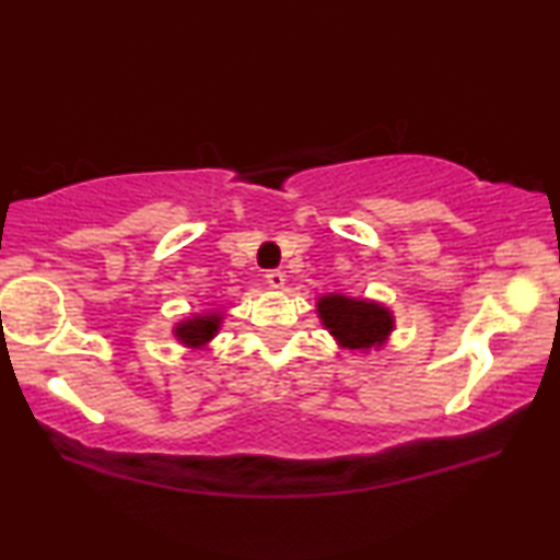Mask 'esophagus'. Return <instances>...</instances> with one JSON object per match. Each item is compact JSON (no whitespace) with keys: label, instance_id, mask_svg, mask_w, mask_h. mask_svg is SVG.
<instances>
[{"label":"esophagus","instance_id":"obj_1","mask_svg":"<svg viewBox=\"0 0 560 560\" xmlns=\"http://www.w3.org/2000/svg\"><path fill=\"white\" fill-rule=\"evenodd\" d=\"M267 283L271 289H283V283H287V273L279 269H271L267 271Z\"/></svg>","mask_w":560,"mask_h":560}]
</instances>
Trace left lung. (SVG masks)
I'll list each match as a JSON object with an SVG mask.
<instances>
[{
    "label": "left lung",
    "instance_id": "left-lung-1",
    "mask_svg": "<svg viewBox=\"0 0 560 560\" xmlns=\"http://www.w3.org/2000/svg\"><path fill=\"white\" fill-rule=\"evenodd\" d=\"M316 314L340 348L368 353L383 348L395 330L393 311L377 301L350 299L346 293H326L316 299Z\"/></svg>",
    "mask_w": 560,
    "mask_h": 560
}]
</instances>
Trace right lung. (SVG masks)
Returning a JSON list of instances; mask_svg holds the SVG:
<instances>
[{"label": "right lung", "instance_id": "obj_1", "mask_svg": "<svg viewBox=\"0 0 560 560\" xmlns=\"http://www.w3.org/2000/svg\"><path fill=\"white\" fill-rule=\"evenodd\" d=\"M224 311H205V314H192L185 320L175 324V338L189 350H205L212 343V338L220 334Z\"/></svg>", "mask_w": 560, "mask_h": 560}]
</instances>
